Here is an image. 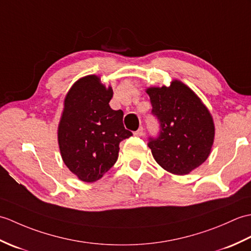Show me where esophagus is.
Returning a JSON list of instances; mask_svg holds the SVG:
<instances>
[{"instance_id": "1", "label": "esophagus", "mask_w": 251, "mask_h": 251, "mask_svg": "<svg viewBox=\"0 0 251 251\" xmlns=\"http://www.w3.org/2000/svg\"><path fill=\"white\" fill-rule=\"evenodd\" d=\"M134 135H136V136H143L144 135V127L143 126L138 127V130L134 132Z\"/></svg>"}]
</instances>
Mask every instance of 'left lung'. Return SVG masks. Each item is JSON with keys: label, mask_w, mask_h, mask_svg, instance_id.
Here are the masks:
<instances>
[{"label": "left lung", "mask_w": 251, "mask_h": 251, "mask_svg": "<svg viewBox=\"0 0 251 251\" xmlns=\"http://www.w3.org/2000/svg\"><path fill=\"white\" fill-rule=\"evenodd\" d=\"M151 114L160 132L149 137L148 147L154 160L175 175L189 174L208 158L215 137V126L208 109L190 88L179 80L170 87H150Z\"/></svg>", "instance_id": "1"}]
</instances>
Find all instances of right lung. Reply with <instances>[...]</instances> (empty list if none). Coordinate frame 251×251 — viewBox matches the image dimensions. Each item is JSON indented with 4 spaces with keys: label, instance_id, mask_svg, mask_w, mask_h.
I'll return each instance as SVG.
<instances>
[{
    "label": "right lung",
    "instance_id": "right-lung-1",
    "mask_svg": "<svg viewBox=\"0 0 251 251\" xmlns=\"http://www.w3.org/2000/svg\"><path fill=\"white\" fill-rule=\"evenodd\" d=\"M113 89L96 75L77 80L64 100L58 126L61 157L80 180L93 182L118 159L119 144L130 137L125 129L124 111L109 106Z\"/></svg>",
    "mask_w": 251,
    "mask_h": 251
}]
</instances>
